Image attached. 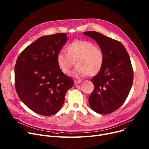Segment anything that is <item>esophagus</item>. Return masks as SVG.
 <instances>
[{
    "label": "esophagus",
    "mask_w": 149,
    "mask_h": 149,
    "mask_svg": "<svg viewBox=\"0 0 149 149\" xmlns=\"http://www.w3.org/2000/svg\"><path fill=\"white\" fill-rule=\"evenodd\" d=\"M81 82H82L81 80H75V81H74L75 84H79V83H81Z\"/></svg>",
    "instance_id": "obj_1"
}]
</instances>
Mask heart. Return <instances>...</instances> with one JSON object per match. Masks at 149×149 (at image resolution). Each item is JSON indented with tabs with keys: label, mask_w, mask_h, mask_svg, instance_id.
I'll use <instances>...</instances> for the list:
<instances>
[{
	"label": "heart",
	"mask_w": 149,
	"mask_h": 149,
	"mask_svg": "<svg viewBox=\"0 0 149 149\" xmlns=\"http://www.w3.org/2000/svg\"><path fill=\"white\" fill-rule=\"evenodd\" d=\"M68 53L60 51L57 54L58 66L64 74H69L75 62L77 66L71 75L80 78L89 75L94 76L101 70L104 63V53L102 49L86 40H76L70 43Z\"/></svg>",
	"instance_id": "heart-1"
}]
</instances>
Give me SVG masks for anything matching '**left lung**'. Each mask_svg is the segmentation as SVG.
I'll use <instances>...</instances> for the list:
<instances>
[{
	"label": "left lung",
	"instance_id": "1",
	"mask_svg": "<svg viewBox=\"0 0 149 149\" xmlns=\"http://www.w3.org/2000/svg\"><path fill=\"white\" fill-rule=\"evenodd\" d=\"M104 53V63L100 72L91 79L94 89L89 97L93 111L107 114L120 108L125 101L133 81L130 56L121 42L99 32L85 31Z\"/></svg>",
	"mask_w": 149,
	"mask_h": 149
}]
</instances>
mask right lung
Segmentation results:
<instances>
[{
    "instance_id": "add662e5",
    "label": "right lung",
    "mask_w": 149,
    "mask_h": 149,
    "mask_svg": "<svg viewBox=\"0 0 149 149\" xmlns=\"http://www.w3.org/2000/svg\"><path fill=\"white\" fill-rule=\"evenodd\" d=\"M66 33L43 36L25 48L15 67V88L21 101L43 116L56 114L62 107L74 81L64 74L56 56L66 41Z\"/></svg>"
}]
</instances>
